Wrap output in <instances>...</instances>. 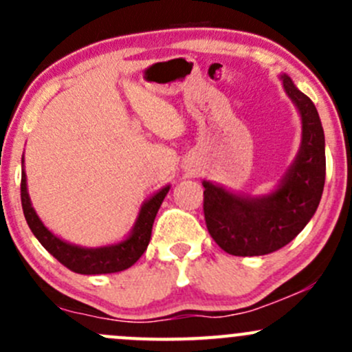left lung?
<instances>
[{"label":"left lung","mask_w":352,"mask_h":352,"mask_svg":"<svg viewBox=\"0 0 352 352\" xmlns=\"http://www.w3.org/2000/svg\"><path fill=\"white\" fill-rule=\"evenodd\" d=\"M279 78L301 117V143L278 187L264 196H245L202 180L209 235L239 257L271 254L289 243L315 214L324 192L325 136L317 107L287 74Z\"/></svg>","instance_id":"1"}]
</instances>
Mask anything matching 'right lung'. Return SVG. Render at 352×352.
<instances>
[{"label":"right lung","mask_w":352,"mask_h":352,"mask_svg":"<svg viewBox=\"0 0 352 352\" xmlns=\"http://www.w3.org/2000/svg\"><path fill=\"white\" fill-rule=\"evenodd\" d=\"M168 190L170 186L163 187L141 204L136 223L124 240L112 245H104V247H80V245L69 243L56 236L42 223L32 206L27 190V175H25V168L22 170V208L32 233L52 257L58 258L63 265L78 274H110V272L129 269L131 265L136 264L138 258L144 254L150 243L156 212Z\"/></svg>","instance_id":"1"}]
</instances>
